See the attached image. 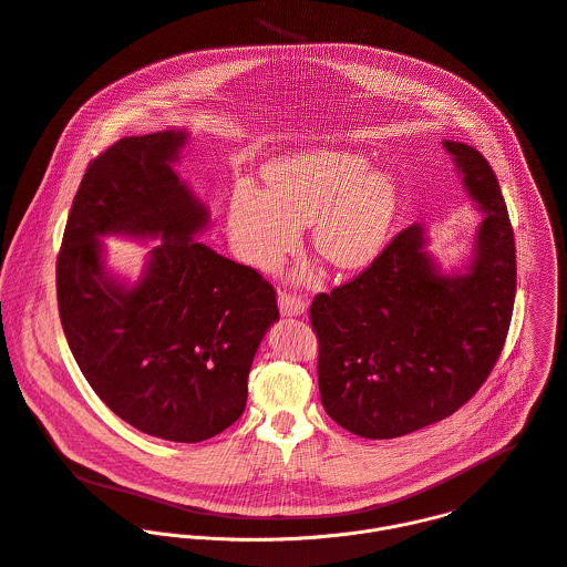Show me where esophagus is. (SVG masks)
Segmentation results:
<instances>
[{
  "label": "esophagus",
  "mask_w": 567,
  "mask_h": 567,
  "mask_svg": "<svg viewBox=\"0 0 567 567\" xmlns=\"http://www.w3.org/2000/svg\"><path fill=\"white\" fill-rule=\"evenodd\" d=\"M278 307L285 316H300L305 313L307 309V302L298 296V293H291V291H280L278 293Z\"/></svg>",
  "instance_id": "obj_1"
}]
</instances>
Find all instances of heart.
I'll list each match as a JSON object with an SVG mask.
<instances>
[{"instance_id":"heart-1","label":"heart","mask_w":567,"mask_h":567,"mask_svg":"<svg viewBox=\"0 0 567 567\" xmlns=\"http://www.w3.org/2000/svg\"><path fill=\"white\" fill-rule=\"evenodd\" d=\"M262 177L265 194L240 184L229 200V238L247 265L276 267L311 223L313 251L333 269H364L383 251L399 207L390 173L349 151L313 148L269 162Z\"/></svg>"}]
</instances>
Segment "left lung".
Masks as SVG:
<instances>
[{"instance_id": "8db88e82", "label": "left lung", "mask_w": 567, "mask_h": 567, "mask_svg": "<svg viewBox=\"0 0 567 567\" xmlns=\"http://www.w3.org/2000/svg\"><path fill=\"white\" fill-rule=\"evenodd\" d=\"M443 144L485 212L470 271L443 276L423 249V227L412 225L309 307L322 408L362 439H396L452 416L487 381L507 338L516 247L501 186L476 148Z\"/></svg>"}]
</instances>
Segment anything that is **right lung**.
Instances as JSON below:
<instances>
[{"label":"right lung","mask_w":567,"mask_h":567,"mask_svg":"<svg viewBox=\"0 0 567 567\" xmlns=\"http://www.w3.org/2000/svg\"><path fill=\"white\" fill-rule=\"evenodd\" d=\"M184 140L122 137L89 162L55 280L64 336L100 401L148 436L200 443L245 412L256 349L280 313L262 274L194 240L209 212L171 166ZM106 233L163 240L131 290L103 271Z\"/></svg>","instance_id":"right-lung-1"}]
</instances>
